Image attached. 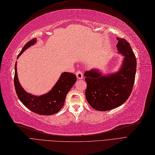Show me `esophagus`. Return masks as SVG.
I'll return each instance as SVG.
<instances>
[{
    "mask_svg": "<svg viewBox=\"0 0 155 155\" xmlns=\"http://www.w3.org/2000/svg\"><path fill=\"white\" fill-rule=\"evenodd\" d=\"M76 75L78 79H82L84 76H83V73L81 70H78L76 72Z\"/></svg>",
    "mask_w": 155,
    "mask_h": 155,
    "instance_id": "34e87169",
    "label": "esophagus"
}]
</instances>
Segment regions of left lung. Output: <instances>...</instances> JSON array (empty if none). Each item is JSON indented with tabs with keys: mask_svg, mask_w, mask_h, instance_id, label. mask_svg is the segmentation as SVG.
I'll return each instance as SVG.
<instances>
[{
	"mask_svg": "<svg viewBox=\"0 0 155 155\" xmlns=\"http://www.w3.org/2000/svg\"><path fill=\"white\" fill-rule=\"evenodd\" d=\"M117 50L124 56L118 72L103 74L93 69L84 73L87 83L86 98L97 111H106L121 106L132 92L135 79L137 60L130 44L126 39L117 38Z\"/></svg>",
	"mask_w": 155,
	"mask_h": 155,
	"instance_id": "1",
	"label": "left lung"
}]
</instances>
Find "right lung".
Returning <instances> with one entry per match:
<instances>
[{
	"instance_id": "add662e5",
	"label": "right lung",
	"mask_w": 155,
	"mask_h": 155,
	"mask_svg": "<svg viewBox=\"0 0 155 155\" xmlns=\"http://www.w3.org/2000/svg\"><path fill=\"white\" fill-rule=\"evenodd\" d=\"M36 42L37 38H35L25 44L17 58L26 49ZM76 81L75 74L68 72L62 73L51 91L41 96L33 95L24 91L21 86L17 77V62L15 66L14 85L18 98L29 110L41 115H51L61 110L64 105L68 93Z\"/></svg>"
}]
</instances>
